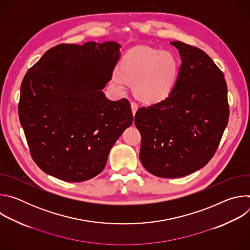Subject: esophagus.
<instances>
[{"mask_svg": "<svg viewBox=\"0 0 250 250\" xmlns=\"http://www.w3.org/2000/svg\"><path fill=\"white\" fill-rule=\"evenodd\" d=\"M130 105H131V111H132V114H133V116L135 115V113H136V111H137V109H138V105H137V104L136 103H134V102H131L130 103Z\"/></svg>", "mask_w": 250, "mask_h": 250, "instance_id": "obj_1", "label": "esophagus"}]
</instances>
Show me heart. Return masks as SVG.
Listing matches in <instances>:
<instances>
[{
	"instance_id": "obj_1",
	"label": "heart",
	"mask_w": 250,
	"mask_h": 250,
	"mask_svg": "<svg viewBox=\"0 0 250 250\" xmlns=\"http://www.w3.org/2000/svg\"><path fill=\"white\" fill-rule=\"evenodd\" d=\"M120 71L121 73L115 71L113 74V80L119 87L125 86V79L132 82V90L138 100L154 104L172 92L179 74V62L169 51L139 46L124 55Z\"/></svg>"
}]
</instances>
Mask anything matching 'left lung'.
I'll return each instance as SVG.
<instances>
[{
    "mask_svg": "<svg viewBox=\"0 0 250 250\" xmlns=\"http://www.w3.org/2000/svg\"><path fill=\"white\" fill-rule=\"evenodd\" d=\"M176 84L163 101L139 108V158L152 175L179 178L203 168L215 154L228 125V87L219 67L203 50L181 42Z\"/></svg>",
    "mask_w": 250,
    "mask_h": 250,
    "instance_id": "obj_1",
    "label": "left lung"
}]
</instances>
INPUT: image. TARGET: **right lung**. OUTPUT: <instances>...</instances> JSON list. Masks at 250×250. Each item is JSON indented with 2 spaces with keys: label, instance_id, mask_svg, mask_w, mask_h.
Segmentation results:
<instances>
[{
  "label": "right lung",
  "instance_id": "add662e5",
  "mask_svg": "<svg viewBox=\"0 0 250 250\" xmlns=\"http://www.w3.org/2000/svg\"><path fill=\"white\" fill-rule=\"evenodd\" d=\"M120 48L114 42L59 44L27 71L19 117L31 157L46 174L67 182L94 178L131 125L129 102L111 101L102 91L112 79Z\"/></svg>",
  "mask_w": 250,
  "mask_h": 250
}]
</instances>
